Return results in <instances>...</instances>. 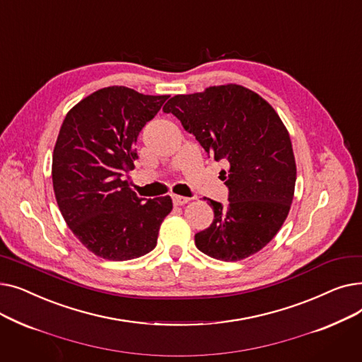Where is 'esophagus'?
I'll return each mask as SVG.
<instances>
[{
    "label": "esophagus",
    "mask_w": 362,
    "mask_h": 362,
    "mask_svg": "<svg viewBox=\"0 0 362 362\" xmlns=\"http://www.w3.org/2000/svg\"><path fill=\"white\" fill-rule=\"evenodd\" d=\"M171 198H173V204L175 205H185V204H187L189 201H191V198L180 197V195H173Z\"/></svg>",
    "instance_id": "esophagus-1"
}]
</instances>
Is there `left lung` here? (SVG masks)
I'll return each instance as SVG.
<instances>
[{"label": "left lung", "mask_w": 362, "mask_h": 362, "mask_svg": "<svg viewBox=\"0 0 362 362\" xmlns=\"http://www.w3.org/2000/svg\"><path fill=\"white\" fill-rule=\"evenodd\" d=\"M180 120L201 146L224 160L229 204L204 198L214 210L197 248L221 261L261 251L286 220L295 192L296 164L289 132L276 110L254 90L227 83L175 95L163 107Z\"/></svg>", "instance_id": "left-lung-1"}]
</instances>
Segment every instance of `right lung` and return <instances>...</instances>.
<instances>
[{"label":"right lung","mask_w":362,"mask_h":362,"mask_svg":"<svg viewBox=\"0 0 362 362\" xmlns=\"http://www.w3.org/2000/svg\"><path fill=\"white\" fill-rule=\"evenodd\" d=\"M168 95L108 86L76 104L62 124L52 154L57 204L88 251L110 261L156 248L171 198H138L122 177L135 168L136 141Z\"/></svg>","instance_id":"add662e5"}]
</instances>
